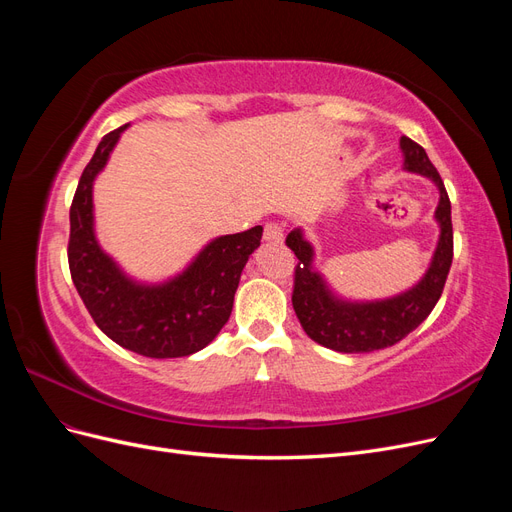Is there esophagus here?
<instances>
[{
  "label": "esophagus",
  "mask_w": 512,
  "mask_h": 512,
  "mask_svg": "<svg viewBox=\"0 0 512 512\" xmlns=\"http://www.w3.org/2000/svg\"><path fill=\"white\" fill-rule=\"evenodd\" d=\"M265 241L269 243H282L284 241V230L277 222H267L265 224Z\"/></svg>",
  "instance_id": "34e87169"
}]
</instances>
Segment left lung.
<instances>
[{"mask_svg": "<svg viewBox=\"0 0 512 512\" xmlns=\"http://www.w3.org/2000/svg\"><path fill=\"white\" fill-rule=\"evenodd\" d=\"M399 147L404 153L406 170L431 179L440 190V203L436 209L440 239L427 273L416 286L382 301H344L335 297L324 277L314 269V247L303 237V230L294 228L286 237V245L299 258L294 267L292 288L294 314H297L303 331L324 348L346 354L389 348L412 333L442 297L453 262L451 200H448L444 181L427 158L425 149L408 136H401Z\"/></svg>", "mask_w": 512, "mask_h": 512, "instance_id": "obj_1", "label": "left lung"}]
</instances>
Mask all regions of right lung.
Segmentation results:
<instances>
[{
  "label": "right lung",
  "instance_id": "right-lung-1",
  "mask_svg": "<svg viewBox=\"0 0 512 512\" xmlns=\"http://www.w3.org/2000/svg\"><path fill=\"white\" fill-rule=\"evenodd\" d=\"M121 126L108 132L85 166L70 207L68 265L87 312L121 348L151 359H177L203 350L230 318L247 258L262 226L205 245L190 267L164 284H138L102 252L94 232V179L117 145Z\"/></svg>",
  "mask_w": 512,
  "mask_h": 512
}]
</instances>
